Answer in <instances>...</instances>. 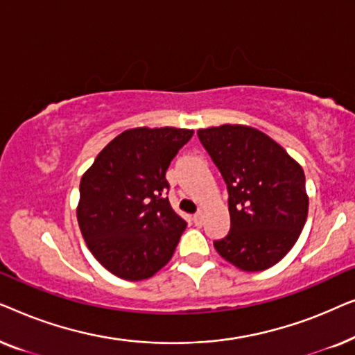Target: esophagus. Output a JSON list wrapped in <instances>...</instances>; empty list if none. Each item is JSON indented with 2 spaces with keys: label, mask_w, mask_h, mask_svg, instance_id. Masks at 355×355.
<instances>
[{
  "label": "esophagus",
  "mask_w": 355,
  "mask_h": 355,
  "mask_svg": "<svg viewBox=\"0 0 355 355\" xmlns=\"http://www.w3.org/2000/svg\"><path fill=\"white\" fill-rule=\"evenodd\" d=\"M193 223H196L197 226H202V225H203V215H202V211H198V213H196V215H193Z\"/></svg>",
  "instance_id": "1"
}]
</instances>
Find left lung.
<instances>
[{
    "instance_id": "8db88e82",
    "label": "left lung",
    "mask_w": 355,
    "mask_h": 355,
    "mask_svg": "<svg viewBox=\"0 0 355 355\" xmlns=\"http://www.w3.org/2000/svg\"><path fill=\"white\" fill-rule=\"evenodd\" d=\"M227 186L231 230L213 242L223 259L244 271L278 263L307 221L309 197L300 164L268 135L249 125L197 130Z\"/></svg>"
}]
</instances>
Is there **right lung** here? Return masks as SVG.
Segmentation results:
<instances>
[{
    "mask_svg": "<svg viewBox=\"0 0 355 355\" xmlns=\"http://www.w3.org/2000/svg\"><path fill=\"white\" fill-rule=\"evenodd\" d=\"M192 135L176 128L124 130L82 176V236L119 278L147 279L171 260L187 223L169 205L166 171Z\"/></svg>",
    "mask_w": 355,
    "mask_h": 355,
    "instance_id": "1",
    "label": "right lung"
}]
</instances>
